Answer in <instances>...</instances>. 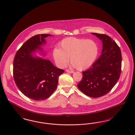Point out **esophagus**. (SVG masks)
<instances>
[{
    "label": "esophagus",
    "mask_w": 135,
    "mask_h": 135,
    "mask_svg": "<svg viewBox=\"0 0 135 135\" xmlns=\"http://www.w3.org/2000/svg\"><path fill=\"white\" fill-rule=\"evenodd\" d=\"M65 71H66V72H68V73H70V74H73V73H74V71L70 70H68V69H66V70H65Z\"/></svg>",
    "instance_id": "esophagus-1"
}]
</instances>
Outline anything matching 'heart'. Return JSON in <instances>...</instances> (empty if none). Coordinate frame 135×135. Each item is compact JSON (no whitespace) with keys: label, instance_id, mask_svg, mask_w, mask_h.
<instances>
[{"label":"heart","instance_id":"obj_1","mask_svg":"<svg viewBox=\"0 0 135 135\" xmlns=\"http://www.w3.org/2000/svg\"><path fill=\"white\" fill-rule=\"evenodd\" d=\"M60 47L53 49V57L56 64L64 68L69 61L79 70H83L91 66L98 55V47L92 40L74 37L62 40Z\"/></svg>","mask_w":135,"mask_h":135}]
</instances>
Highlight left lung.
<instances>
[{
    "mask_svg": "<svg viewBox=\"0 0 135 135\" xmlns=\"http://www.w3.org/2000/svg\"><path fill=\"white\" fill-rule=\"evenodd\" d=\"M102 42V54L87 70L83 71L78 88L86 95L97 98L108 93L115 86L121 72V50L108 35L92 33Z\"/></svg>",
    "mask_w": 135,
    "mask_h": 135,
    "instance_id": "obj_1",
    "label": "left lung"
}]
</instances>
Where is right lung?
<instances>
[{"label":"right lung","instance_id":"1","mask_svg":"<svg viewBox=\"0 0 135 135\" xmlns=\"http://www.w3.org/2000/svg\"><path fill=\"white\" fill-rule=\"evenodd\" d=\"M50 34H38L26 41L16 53L13 61L14 79L19 90L34 100L47 99L57 87L59 77L64 70L55 66L48 60L32 57L41 50L45 38Z\"/></svg>","mask_w":135,"mask_h":135}]
</instances>
